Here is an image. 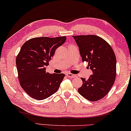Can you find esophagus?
Wrapping results in <instances>:
<instances>
[{"mask_svg":"<svg viewBox=\"0 0 131 131\" xmlns=\"http://www.w3.org/2000/svg\"><path fill=\"white\" fill-rule=\"evenodd\" d=\"M66 75H67L68 78H75V77H76L75 75L71 74V73H67V74H66Z\"/></svg>","mask_w":131,"mask_h":131,"instance_id":"esophagus-1","label":"esophagus"}]
</instances>
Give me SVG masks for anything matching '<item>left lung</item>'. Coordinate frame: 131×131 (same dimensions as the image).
<instances>
[{
	"mask_svg": "<svg viewBox=\"0 0 131 131\" xmlns=\"http://www.w3.org/2000/svg\"><path fill=\"white\" fill-rule=\"evenodd\" d=\"M79 47L82 61L88 63L93 74L78 92L91 102L103 98L112 88L116 77V57L112 48L103 38L95 35L72 36Z\"/></svg>",
	"mask_w": 131,
	"mask_h": 131,
	"instance_id": "obj_1",
	"label": "left lung"
}]
</instances>
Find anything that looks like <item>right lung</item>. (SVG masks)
I'll list each match as a JSON object with an SVG mask.
<instances>
[{
    "mask_svg": "<svg viewBox=\"0 0 131 131\" xmlns=\"http://www.w3.org/2000/svg\"><path fill=\"white\" fill-rule=\"evenodd\" d=\"M66 40V36L34 38L25 42L16 57L20 84L32 98L43 100L59 89L65 75L49 74L46 66L55 51Z\"/></svg>",
    "mask_w": 131,
    "mask_h": 131,
    "instance_id": "obj_1",
    "label": "right lung"
}]
</instances>
